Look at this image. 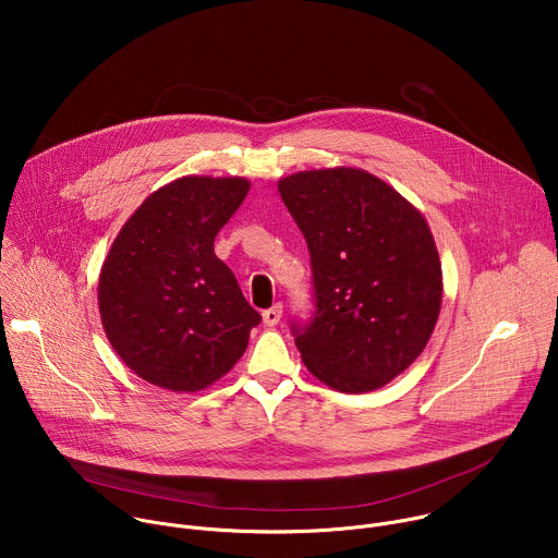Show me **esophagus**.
<instances>
[{"label": "esophagus", "instance_id": "esophagus-1", "mask_svg": "<svg viewBox=\"0 0 558 558\" xmlns=\"http://www.w3.org/2000/svg\"><path fill=\"white\" fill-rule=\"evenodd\" d=\"M280 317H282V304H274L271 308L263 311V323L267 327H276L280 323Z\"/></svg>", "mask_w": 558, "mask_h": 558}]
</instances>
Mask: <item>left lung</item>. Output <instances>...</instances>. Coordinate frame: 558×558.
<instances>
[{"label": "left lung", "instance_id": "8db88e82", "mask_svg": "<svg viewBox=\"0 0 558 558\" xmlns=\"http://www.w3.org/2000/svg\"><path fill=\"white\" fill-rule=\"evenodd\" d=\"M278 192L311 254L315 311L293 323L306 368L340 392H368L407 371L441 308V263L426 218L357 168L308 170Z\"/></svg>", "mask_w": 558, "mask_h": 558}]
</instances>
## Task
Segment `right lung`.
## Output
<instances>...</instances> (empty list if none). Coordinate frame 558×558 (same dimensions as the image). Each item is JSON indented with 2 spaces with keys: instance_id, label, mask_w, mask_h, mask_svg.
I'll return each instance as SVG.
<instances>
[{
  "instance_id": "1",
  "label": "right lung",
  "mask_w": 558,
  "mask_h": 558,
  "mask_svg": "<svg viewBox=\"0 0 558 558\" xmlns=\"http://www.w3.org/2000/svg\"><path fill=\"white\" fill-rule=\"evenodd\" d=\"M252 183L183 177L149 194L128 218L99 276V311L119 357L145 381L196 392L241 360L260 313L214 238Z\"/></svg>"
}]
</instances>
